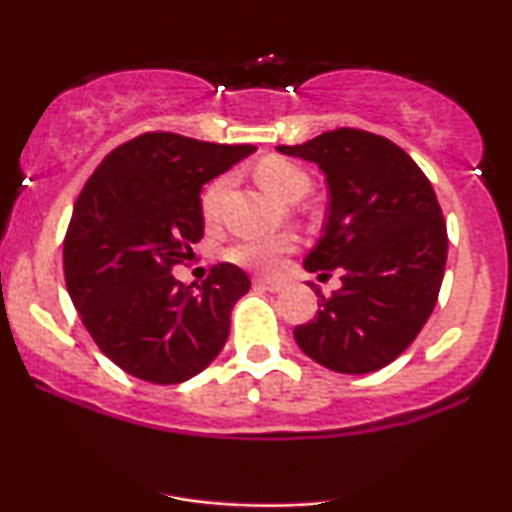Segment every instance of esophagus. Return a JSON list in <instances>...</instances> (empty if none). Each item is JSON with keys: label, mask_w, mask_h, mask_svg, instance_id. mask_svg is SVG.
<instances>
[{"label": "esophagus", "mask_w": 512, "mask_h": 512, "mask_svg": "<svg viewBox=\"0 0 512 512\" xmlns=\"http://www.w3.org/2000/svg\"><path fill=\"white\" fill-rule=\"evenodd\" d=\"M255 286H257V289L272 291V293L284 291V284H281V281H274V279H255Z\"/></svg>", "instance_id": "34e87169"}]
</instances>
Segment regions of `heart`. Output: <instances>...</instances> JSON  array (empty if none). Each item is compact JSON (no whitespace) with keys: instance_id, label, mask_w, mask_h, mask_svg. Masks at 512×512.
Wrapping results in <instances>:
<instances>
[{"instance_id":"1","label":"heart","mask_w":512,"mask_h":512,"mask_svg":"<svg viewBox=\"0 0 512 512\" xmlns=\"http://www.w3.org/2000/svg\"><path fill=\"white\" fill-rule=\"evenodd\" d=\"M257 178L269 192L276 197L286 199V202H296L305 192L310 190V178L303 168L293 166V163L284 161V158H267L257 166ZM228 187H231V178L221 175L204 190L202 195V214L204 219L214 221L219 216L223 199H226ZM293 250L291 236H269V238H248L240 240L228 250L231 262L240 264V267L260 269V272H269V269L279 267L281 257L289 255Z\"/></svg>"}]
</instances>
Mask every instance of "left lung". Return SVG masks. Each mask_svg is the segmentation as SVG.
<instances>
[{"label": "left lung", "mask_w": 512, "mask_h": 512, "mask_svg": "<svg viewBox=\"0 0 512 512\" xmlns=\"http://www.w3.org/2000/svg\"><path fill=\"white\" fill-rule=\"evenodd\" d=\"M322 170L330 190L325 233L308 272L339 269L342 289L293 330L305 356L334 373L385 368L426 325L443 284L448 231L436 192L407 151L361 129H334L276 146Z\"/></svg>", "instance_id": "obj_1"}]
</instances>
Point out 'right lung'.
Listing matches in <instances>:
<instances>
[{"label": "right lung", "mask_w": 512, "mask_h": 512, "mask_svg": "<svg viewBox=\"0 0 512 512\" xmlns=\"http://www.w3.org/2000/svg\"><path fill=\"white\" fill-rule=\"evenodd\" d=\"M255 151L154 132L117 146L88 178L64 238V279L93 342L125 373L175 385L221 354L248 274L221 262L192 291L170 269L204 236V182Z\"/></svg>", "instance_id": "add662e5"}]
</instances>
